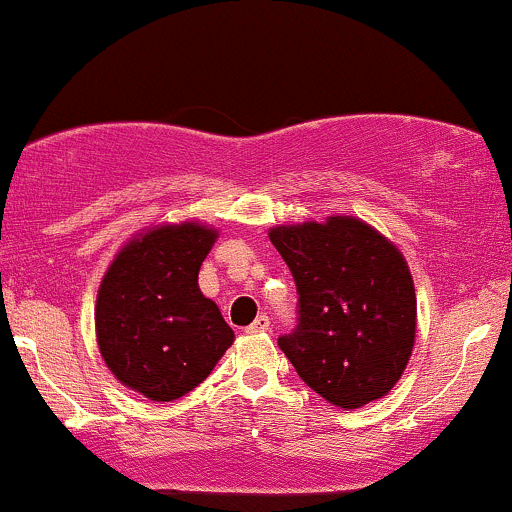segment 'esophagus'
I'll list each match as a JSON object with an SVG mask.
<instances>
[{
	"label": "esophagus",
	"mask_w": 512,
	"mask_h": 512,
	"mask_svg": "<svg viewBox=\"0 0 512 512\" xmlns=\"http://www.w3.org/2000/svg\"><path fill=\"white\" fill-rule=\"evenodd\" d=\"M245 332H248V334H264V332H269V317L267 315H260Z\"/></svg>",
	"instance_id": "1"
}]
</instances>
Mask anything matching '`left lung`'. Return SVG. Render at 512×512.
<instances>
[{"label":"left lung","instance_id":"left-lung-1","mask_svg":"<svg viewBox=\"0 0 512 512\" xmlns=\"http://www.w3.org/2000/svg\"><path fill=\"white\" fill-rule=\"evenodd\" d=\"M269 240L298 289V327L279 346L303 383L339 409L385 397L416 342V291L392 240L356 216L279 223Z\"/></svg>","mask_w":512,"mask_h":512}]
</instances>
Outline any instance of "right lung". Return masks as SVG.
I'll list each match as a JSON object with an SVG mask.
<instances>
[{
    "label": "right lung",
    "mask_w": 512,
    "mask_h": 512,
    "mask_svg": "<svg viewBox=\"0 0 512 512\" xmlns=\"http://www.w3.org/2000/svg\"><path fill=\"white\" fill-rule=\"evenodd\" d=\"M216 238L219 231L199 221L144 228L98 286V351L122 385L151 402L195 390L236 339L197 284Z\"/></svg>",
    "instance_id": "1"
}]
</instances>
